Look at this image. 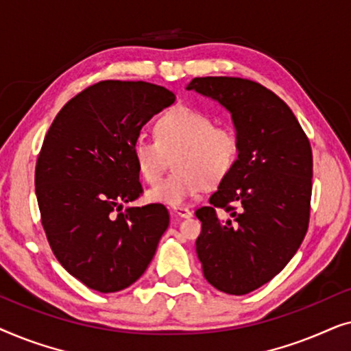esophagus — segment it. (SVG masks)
<instances>
[{
  "instance_id": "obj_1",
  "label": "esophagus",
  "mask_w": 351,
  "mask_h": 351,
  "mask_svg": "<svg viewBox=\"0 0 351 351\" xmlns=\"http://www.w3.org/2000/svg\"><path fill=\"white\" fill-rule=\"evenodd\" d=\"M174 214L179 215V217H184V219H189L193 215V213L189 208H184V206H180V208H174Z\"/></svg>"
}]
</instances>
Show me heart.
Segmentation results:
<instances>
[{
  "instance_id": "1",
  "label": "heart",
  "mask_w": 351,
  "mask_h": 351,
  "mask_svg": "<svg viewBox=\"0 0 351 351\" xmlns=\"http://www.w3.org/2000/svg\"><path fill=\"white\" fill-rule=\"evenodd\" d=\"M155 138L137 137L132 160L148 185L161 180L172 158L174 174L147 193L150 203L179 208L208 186L227 179L238 166L241 137L228 124H215L210 114L179 105L155 123Z\"/></svg>"
}]
</instances>
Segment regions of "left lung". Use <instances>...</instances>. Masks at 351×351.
Returning <instances> with one entry per match:
<instances>
[{
	"instance_id": "1",
	"label": "left lung",
	"mask_w": 351,
	"mask_h": 351,
	"mask_svg": "<svg viewBox=\"0 0 351 351\" xmlns=\"http://www.w3.org/2000/svg\"><path fill=\"white\" fill-rule=\"evenodd\" d=\"M186 89L217 100L241 137L234 171L196 209V254L215 289L244 295L294 257L310 222L313 155L295 114L265 86L234 76L193 78ZM229 219L222 221L217 209Z\"/></svg>"
}]
</instances>
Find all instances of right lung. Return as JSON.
<instances>
[{
  "instance_id": "1",
  "label": "right lung",
  "mask_w": 351,
  "mask_h": 351,
  "mask_svg": "<svg viewBox=\"0 0 351 351\" xmlns=\"http://www.w3.org/2000/svg\"><path fill=\"white\" fill-rule=\"evenodd\" d=\"M176 95L145 81H99L64 105L36 160L35 191L60 265L99 292L143 275L169 225L166 206L126 208L143 193L132 143Z\"/></svg>"
}]
</instances>
